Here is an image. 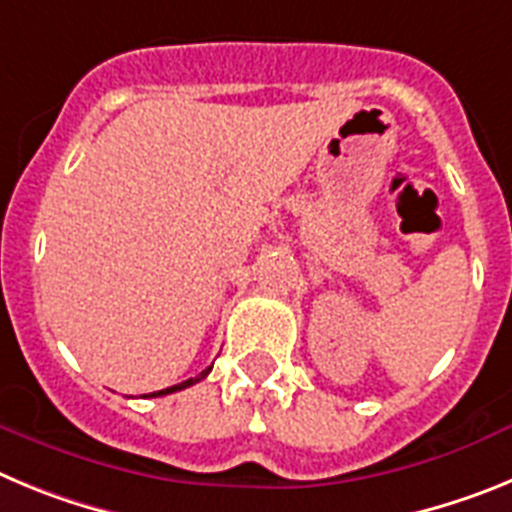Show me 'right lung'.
I'll list each match as a JSON object with an SVG mask.
<instances>
[{
    "label": "right lung",
    "instance_id": "obj_1",
    "mask_svg": "<svg viewBox=\"0 0 512 512\" xmlns=\"http://www.w3.org/2000/svg\"><path fill=\"white\" fill-rule=\"evenodd\" d=\"M210 369H212V366H207L205 372H202V374H197V377L187 379V382H179V384H174V387H166V390H158V392H151V395H148V397H161V395H171V392L187 390V387H192V384H197V382H200V379H205V377H207V374H210Z\"/></svg>",
    "mask_w": 512,
    "mask_h": 512
}]
</instances>
